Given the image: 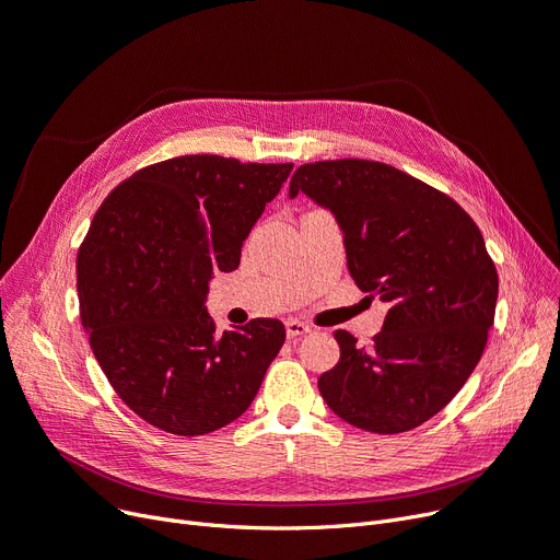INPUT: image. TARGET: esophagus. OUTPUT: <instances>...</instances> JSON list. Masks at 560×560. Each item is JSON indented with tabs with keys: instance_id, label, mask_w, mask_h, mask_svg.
<instances>
[{
	"instance_id": "esophagus-1",
	"label": "esophagus",
	"mask_w": 560,
	"mask_h": 560,
	"mask_svg": "<svg viewBox=\"0 0 560 560\" xmlns=\"http://www.w3.org/2000/svg\"><path fill=\"white\" fill-rule=\"evenodd\" d=\"M284 328H287V337L289 339H294V337H301V335L310 332V326L303 324V322H296V318H289V322L284 324Z\"/></svg>"
}]
</instances>
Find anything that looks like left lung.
<instances>
[{
  "label": "left lung",
  "instance_id": "1",
  "mask_svg": "<svg viewBox=\"0 0 560 560\" xmlns=\"http://www.w3.org/2000/svg\"><path fill=\"white\" fill-rule=\"evenodd\" d=\"M299 194L332 211L351 278L389 303L366 349L335 330L339 362L318 392L362 431H412L460 392L483 355L499 291L483 234L446 194L366 159L303 164L289 182V196Z\"/></svg>",
  "mask_w": 560,
  "mask_h": 560
}]
</instances>
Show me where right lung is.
I'll list each match as a JSON object with an SVG mask.
<instances>
[{"mask_svg": "<svg viewBox=\"0 0 560 560\" xmlns=\"http://www.w3.org/2000/svg\"><path fill=\"white\" fill-rule=\"evenodd\" d=\"M294 164L186 154L137 171L104 198L77 253L82 324L129 410L196 438L242 417L284 343L278 318L219 332L205 301Z\"/></svg>", "mask_w": 560, "mask_h": 560, "instance_id": "obj_1", "label": "right lung"}]
</instances>
